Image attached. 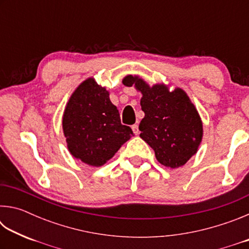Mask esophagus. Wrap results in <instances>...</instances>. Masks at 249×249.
<instances>
[{
    "instance_id": "obj_1",
    "label": "esophagus",
    "mask_w": 249,
    "mask_h": 249,
    "mask_svg": "<svg viewBox=\"0 0 249 249\" xmlns=\"http://www.w3.org/2000/svg\"><path fill=\"white\" fill-rule=\"evenodd\" d=\"M132 129H133V132H134L135 135L140 134V129H138V125H137V124H134V125L132 126Z\"/></svg>"
}]
</instances>
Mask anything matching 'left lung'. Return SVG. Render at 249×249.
<instances>
[{"label": "left lung", "instance_id": "obj_1", "mask_svg": "<svg viewBox=\"0 0 249 249\" xmlns=\"http://www.w3.org/2000/svg\"><path fill=\"white\" fill-rule=\"evenodd\" d=\"M142 93L141 105L145 117L140 136L154 149L161 165L178 168L196 153L202 140V122L195 105L183 90L169 92L163 84L153 88L133 75L123 80Z\"/></svg>", "mask_w": 249, "mask_h": 249}]
</instances>
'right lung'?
<instances>
[{"mask_svg":"<svg viewBox=\"0 0 249 249\" xmlns=\"http://www.w3.org/2000/svg\"><path fill=\"white\" fill-rule=\"evenodd\" d=\"M62 127L73 157L94 167L104 165L133 135L129 126L121 123L108 92L94 79L86 80L71 95Z\"/></svg>","mask_w":249,"mask_h":249,"instance_id":"1","label":"right lung"}]
</instances>
